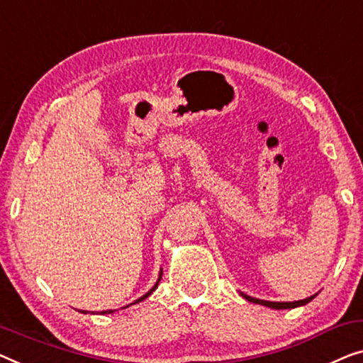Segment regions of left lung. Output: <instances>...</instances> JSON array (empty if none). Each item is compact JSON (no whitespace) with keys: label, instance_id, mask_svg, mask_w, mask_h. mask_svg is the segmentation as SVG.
Segmentation results:
<instances>
[{"label":"left lung","instance_id":"1","mask_svg":"<svg viewBox=\"0 0 363 363\" xmlns=\"http://www.w3.org/2000/svg\"><path fill=\"white\" fill-rule=\"evenodd\" d=\"M242 296L247 301H252V303H257V305H264V306H269V308H274V310H286V308H296V306H301V305H306V303H310L313 298H315L316 295L313 296H308L305 300H300V301H266V300H257V298H252V296H247L242 294Z\"/></svg>","mask_w":363,"mask_h":363}]
</instances>
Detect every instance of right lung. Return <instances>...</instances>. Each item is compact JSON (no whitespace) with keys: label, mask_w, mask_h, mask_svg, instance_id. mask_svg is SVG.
<instances>
[{"label":"right lung","mask_w":363,"mask_h":363,"mask_svg":"<svg viewBox=\"0 0 363 363\" xmlns=\"http://www.w3.org/2000/svg\"><path fill=\"white\" fill-rule=\"evenodd\" d=\"M160 275H161V274H160ZM160 279H161V277H160ZM160 279H158V282H160ZM156 286H158V284H156V285L153 286V289H151V290L148 291V294H145V295L142 296V298H138L137 301H133V303H138V301H142V300H145V298H148V296L156 290ZM83 313H86V311H83ZM107 313H113V311H112V310H109V311H101V315H107Z\"/></svg>","instance_id":"1"}]
</instances>
